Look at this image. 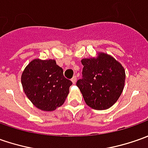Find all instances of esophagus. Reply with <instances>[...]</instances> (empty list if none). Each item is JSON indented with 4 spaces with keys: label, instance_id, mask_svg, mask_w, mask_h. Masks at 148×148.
I'll return each mask as SVG.
<instances>
[{
    "label": "esophagus",
    "instance_id": "1",
    "mask_svg": "<svg viewBox=\"0 0 148 148\" xmlns=\"http://www.w3.org/2000/svg\"><path fill=\"white\" fill-rule=\"evenodd\" d=\"M71 81H72V83L74 84H76V82H77V78H76V76H74L72 79H71Z\"/></svg>",
    "mask_w": 148,
    "mask_h": 148
}]
</instances>
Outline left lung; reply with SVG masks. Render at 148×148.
Returning a JSON list of instances; mask_svg holds the SVG:
<instances>
[{"mask_svg":"<svg viewBox=\"0 0 148 148\" xmlns=\"http://www.w3.org/2000/svg\"><path fill=\"white\" fill-rule=\"evenodd\" d=\"M83 78L77 82L86 104L98 110L111 107L119 99L125 82V71L114 57L99 52L97 57L81 60Z\"/></svg>","mask_w":148,"mask_h":148,"instance_id":"left-lung-1","label":"left lung"}]
</instances>
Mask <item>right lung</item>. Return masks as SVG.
<instances>
[{
	"mask_svg": "<svg viewBox=\"0 0 148 148\" xmlns=\"http://www.w3.org/2000/svg\"><path fill=\"white\" fill-rule=\"evenodd\" d=\"M23 92L37 108L52 111L64 104L72 82L55 60L34 59L21 75Z\"/></svg>",
	"mask_w": 148,
	"mask_h": 148,
	"instance_id": "1",
	"label": "right lung"
}]
</instances>
